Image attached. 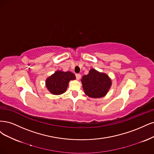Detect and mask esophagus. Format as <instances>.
Listing matches in <instances>:
<instances>
[{"label":"esophagus","mask_w":154,"mask_h":154,"mask_svg":"<svg viewBox=\"0 0 154 154\" xmlns=\"http://www.w3.org/2000/svg\"><path fill=\"white\" fill-rule=\"evenodd\" d=\"M75 76H76V78H77V80H79V79L81 78V74H79V73L76 74Z\"/></svg>","instance_id":"34e87169"}]
</instances>
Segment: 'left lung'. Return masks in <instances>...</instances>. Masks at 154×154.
Returning a JSON list of instances; mask_svg holds the SVG:
<instances>
[{
    "label": "left lung",
    "mask_w": 154,
    "mask_h": 154,
    "mask_svg": "<svg viewBox=\"0 0 154 154\" xmlns=\"http://www.w3.org/2000/svg\"><path fill=\"white\" fill-rule=\"evenodd\" d=\"M84 93L91 98H101L105 96L109 90L112 82L107 74L91 69L88 75L81 79Z\"/></svg>",
    "instance_id": "obj_1"
}]
</instances>
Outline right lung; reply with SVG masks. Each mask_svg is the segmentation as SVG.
Instances as JSON below:
<instances>
[{"label": "right lung", "instance_id": "add662e5", "mask_svg": "<svg viewBox=\"0 0 154 154\" xmlns=\"http://www.w3.org/2000/svg\"><path fill=\"white\" fill-rule=\"evenodd\" d=\"M75 79V75L71 72L57 70L46 79V87L53 95H61L66 91L70 81Z\"/></svg>", "mask_w": 154, "mask_h": 154}]
</instances>
